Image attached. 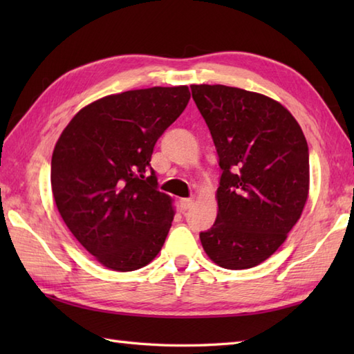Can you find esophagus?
Returning <instances> with one entry per match:
<instances>
[{
    "mask_svg": "<svg viewBox=\"0 0 354 354\" xmlns=\"http://www.w3.org/2000/svg\"><path fill=\"white\" fill-rule=\"evenodd\" d=\"M192 205H193V199H190V198L179 201V207H181L183 212H187V209H189Z\"/></svg>",
    "mask_w": 354,
    "mask_h": 354,
    "instance_id": "obj_1",
    "label": "esophagus"
}]
</instances>
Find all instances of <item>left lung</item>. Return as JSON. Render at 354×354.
<instances>
[{
	"instance_id": "left-lung-1",
	"label": "left lung",
	"mask_w": 354,
	"mask_h": 354,
	"mask_svg": "<svg viewBox=\"0 0 354 354\" xmlns=\"http://www.w3.org/2000/svg\"><path fill=\"white\" fill-rule=\"evenodd\" d=\"M222 169L217 217L201 232L225 269L269 259L301 217L309 194V147L298 122L269 97L225 85H192Z\"/></svg>"
}]
</instances>
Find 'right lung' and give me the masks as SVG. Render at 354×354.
<instances>
[{
  "instance_id": "add662e5",
  "label": "right lung",
  "mask_w": 354,
  "mask_h": 354,
  "mask_svg": "<svg viewBox=\"0 0 354 354\" xmlns=\"http://www.w3.org/2000/svg\"><path fill=\"white\" fill-rule=\"evenodd\" d=\"M189 100L187 86L106 95L80 109L56 142V207L79 243L108 269H140L161 251L175 212L158 190L150 158Z\"/></svg>"
}]
</instances>
